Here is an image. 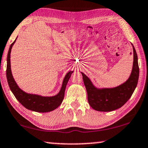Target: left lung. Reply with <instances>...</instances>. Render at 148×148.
Here are the masks:
<instances>
[{"instance_id":"8db88e82","label":"left lung","mask_w":148,"mask_h":148,"mask_svg":"<svg viewBox=\"0 0 148 148\" xmlns=\"http://www.w3.org/2000/svg\"><path fill=\"white\" fill-rule=\"evenodd\" d=\"M133 47L134 61L131 74L124 83L115 88H98L94 86L88 77L81 72L88 95V103L94 110L99 111H111L121 108L129 100L137 86L139 67L136 52Z\"/></svg>"}]
</instances>
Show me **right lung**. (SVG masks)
I'll list each match as a JSON object with an SVG mask.
<instances>
[{"label": "right lung", "instance_id": "obj_1", "mask_svg": "<svg viewBox=\"0 0 148 148\" xmlns=\"http://www.w3.org/2000/svg\"><path fill=\"white\" fill-rule=\"evenodd\" d=\"M16 40L10 47L8 56H7V67H6V78L10 88L14 96L19 101L21 105L26 109L36 112L45 113L52 111L56 109L62 103L64 98L65 90L69 79L73 71H69L65 76L63 81L61 90L59 93L54 96H42L37 94H28L23 91L19 88L18 84L14 81L11 71L10 65V53L12 46L15 43Z\"/></svg>", "mask_w": 148, "mask_h": 148}]
</instances>
